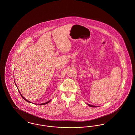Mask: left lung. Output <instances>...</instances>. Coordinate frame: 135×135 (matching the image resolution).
I'll return each mask as SVG.
<instances>
[{
  "instance_id": "left-lung-1",
  "label": "left lung",
  "mask_w": 135,
  "mask_h": 135,
  "mask_svg": "<svg viewBox=\"0 0 135 135\" xmlns=\"http://www.w3.org/2000/svg\"><path fill=\"white\" fill-rule=\"evenodd\" d=\"M88 106H89L90 107H96V106H93V105H90L89 104H88Z\"/></svg>"
}]
</instances>
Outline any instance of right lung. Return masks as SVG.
<instances>
[{
  "label": "right lung",
  "mask_w": 135,
  "mask_h": 135,
  "mask_svg": "<svg viewBox=\"0 0 135 135\" xmlns=\"http://www.w3.org/2000/svg\"><path fill=\"white\" fill-rule=\"evenodd\" d=\"M14 80H15V79H14ZM15 84H16V86H17V89H18V91H19L20 94V95H21V96H22V98H23V99H24V100H25V101H27V102H29V103H31V102H30V101H28V100H27V99H25V98H24V97L23 96H22V94H21V93H20V90H19V89H18V87H17V84H16V83H15ZM50 101H51V100H50V101H47V102H46V103H42V104H38V105H45V104H47V103H49V102H50ZM34 104H35V105H36V104H35H35H34Z\"/></svg>",
  "instance_id": "right-lung-1"
}]
</instances>
